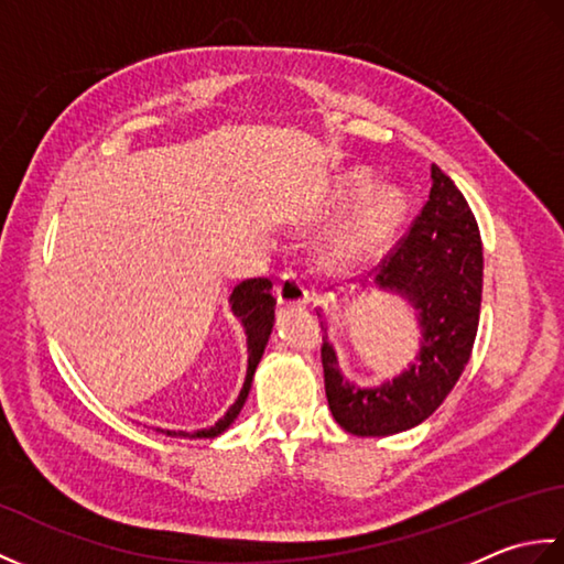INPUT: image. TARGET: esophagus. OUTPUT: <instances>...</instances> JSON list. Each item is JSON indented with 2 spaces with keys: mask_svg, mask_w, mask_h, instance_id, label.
Returning a JSON list of instances; mask_svg holds the SVG:
<instances>
[{
  "mask_svg": "<svg viewBox=\"0 0 564 564\" xmlns=\"http://www.w3.org/2000/svg\"><path fill=\"white\" fill-rule=\"evenodd\" d=\"M275 297H279V303L285 305V307H305L307 301H310L303 281L291 271H285L281 275L279 285H275Z\"/></svg>",
  "mask_w": 564,
  "mask_h": 564,
  "instance_id": "obj_1",
  "label": "esophagus"
}]
</instances>
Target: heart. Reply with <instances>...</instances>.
Segmentation results:
<instances>
[{
	"label": "heart",
	"instance_id": "heart-1",
	"mask_svg": "<svg viewBox=\"0 0 564 564\" xmlns=\"http://www.w3.org/2000/svg\"><path fill=\"white\" fill-rule=\"evenodd\" d=\"M376 172L356 166L346 172L334 191V208L349 210L351 218L334 235L325 254L332 269H354L373 261L388 249L410 213V198L400 186H376Z\"/></svg>",
	"mask_w": 564,
	"mask_h": 564
}]
</instances>
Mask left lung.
<instances>
[{
  "mask_svg": "<svg viewBox=\"0 0 564 564\" xmlns=\"http://www.w3.org/2000/svg\"><path fill=\"white\" fill-rule=\"evenodd\" d=\"M373 283L414 310L419 351L392 380L356 386L341 373L329 325L319 322L329 410L354 436H392L419 426L470 361L482 303V239L467 200L436 164L426 206L400 247L380 261Z\"/></svg>",
  "mask_w": 564,
  "mask_h": 564,
  "instance_id": "obj_1",
  "label": "left lung"
}]
</instances>
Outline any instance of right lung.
Masks as SVG:
<instances>
[{
    "label": "right lung",
    "mask_w": 564,
    "mask_h": 564,
    "mask_svg": "<svg viewBox=\"0 0 564 564\" xmlns=\"http://www.w3.org/2000/svg\"><path fill=\"white\" fill-rule=\"evenodd\" d=\"M230 307L232 315L242 322L245 334H247V376L242 382V390H239L235 404H230L218 422L208 429H198V431H170V429H158L160 434L172 436V438H215L225 434L227 429L235 424L237 414L242 412V406L249 398L251 390V380H254L257 366L263 356V349H267L271 329H273V319H275V297L271 295V281L269 279H247L239 285H235V291L230 293Z\"/></svg>",
    "instance_id": "add662e5"
}]
</instances>
